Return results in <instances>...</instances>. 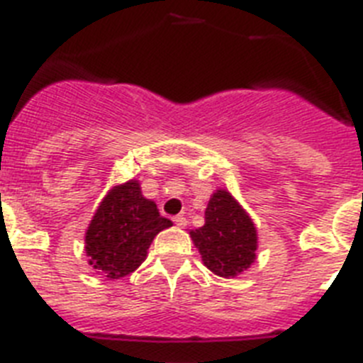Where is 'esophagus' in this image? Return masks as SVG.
Returning <instances> with one entry per match:
<instances>
[{
	"instance_id": "34e87169",
	"label": "esophagus",
	"mask_w": 363,
	"mask_h": 363,
	"mask_svg": "<svg viewBox=\"0 0 363 363\" xmlns=\"http://www.w3.org/2000/svg\"><path fill=\"white\" fill-rule=\"evenodd\" d=\"M174 222L179 228H184L186 224H188V218H186L184 215H177V217H174Z\"/></svg>"
}]
</instances>
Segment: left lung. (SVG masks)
Here are the masks:
<instances>
[{
    "instance_id": "obj_1",
    "label": "left lung",
    "mask_w": 363,
    "mask_h": 363,
    "mask_svg": "<svg viewBox=\"0 0 363 363\" xmlns=\"http://www.w3.org/2000/svg\"><path fill=\"white\" fill-rule=\"evenodd\" d=\"M202 262L218 277H235L255 260L257 230L238 202L218 189L206 208V224L189 231Z\"/></svg>"
}]
</instances>
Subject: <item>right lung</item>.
Listing matches in <instances>:
<instances>
[{"label": "right lung", "mask_w": 363, "mask_h": 363, "mask_svg": "<svg viewBox=\"0 0 363 363\" xmlns=\"http://www.w3.org/2000/svg\"><path fill=\"white\" fill-rule=\"evenodd\" d=\"M169 226L172 220L159 215L155 202L143 197L139 182L117 186L104 197L88 226V262L110 279L130 275L145 260L153 237Z\"/></svg>", "instance_id": "obj_1"}]
</instances>
